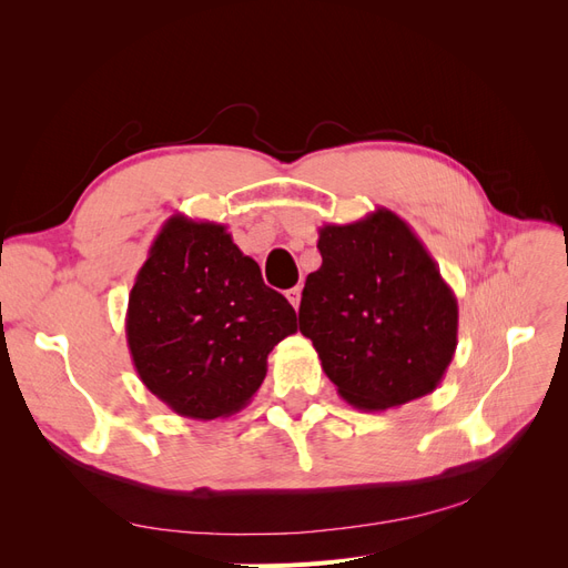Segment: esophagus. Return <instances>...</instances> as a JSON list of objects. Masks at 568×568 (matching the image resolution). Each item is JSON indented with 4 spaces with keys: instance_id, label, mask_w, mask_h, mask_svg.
I'll return each mask as SVG.
<instances>
[{
    "instance_id": "obj_1",
    "label": "esophagus",
    "mask_w": 568,
    "mask_h": 568,
    "mask_svg": "<svg viewBox=\"0 0 568 568\" xmlns=\"http://www.w3.org/2000/svg\"><path fill=\"white\" fill-rule=\"evenodd\" d=\"M286 298H288V303H291V305L298 307V305H301V286L288 288V291H286Z\"/></svg>"
}]
</instances>
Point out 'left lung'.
<instances>
[{
    "mask_svg": "<svg viewBox=\"0 0 568 568\" xmlns=\"http://www.w3.org/2000/svg\"><path fill=\"white\" fill-rule=\"evenodd\" d=\"M298 329L343 400L365 412L432 393L457 348V298L417 234L388 209L320 227Z\"/></svg>",
    "mask_w": 568,
    "mask_h": 568,
    "instance_id": "obj_1",
    "label": "left lung"
}]
</instances>
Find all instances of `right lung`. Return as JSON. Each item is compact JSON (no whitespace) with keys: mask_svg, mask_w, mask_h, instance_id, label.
<instances>
[{"mask_svg":"<svg viewBox=\"0 0 568 568\" xmlns=\"http://www.w3.org/2000/svg\"><path fill=\"white\" fill-rule=\"evenodd\" d=\"M298 332L253 257L217 222L173 215L153 239L128 301L125 334L142 384L189 419L230 417L267 374V355Z\"/></svg>","mask_w":568,"mask_h":568,"instance_id":"right-lung-1","label":"right lung"}]
</instances>
